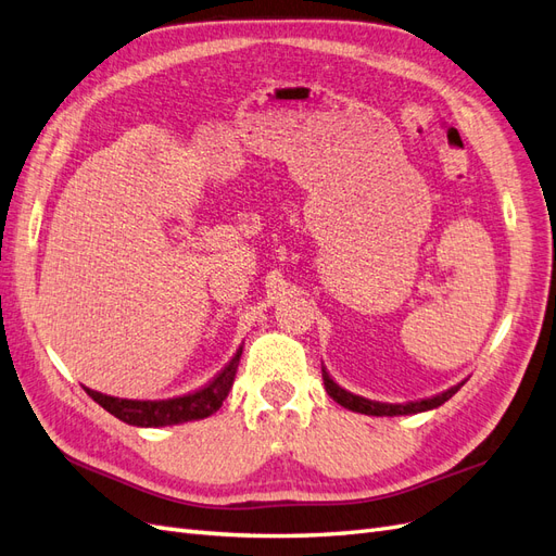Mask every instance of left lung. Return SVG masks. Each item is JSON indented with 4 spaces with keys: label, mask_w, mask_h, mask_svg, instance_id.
<instances>
[{
    "label": "left lung",
    "mask_w": 556,
    "mask_h": 556,
    "mask_svg": "<svg viewBox=\"0 0 556 556\" xmlns=\"http://www.w3.org/2000/svg\"><path fill=\"white\" fill-rule=\"evenodd\" d=\"M321 378H324V388L329 392V396H333V402H338L340 406H345L350 410H357V414H366V416H408V414H420V410H430L437 408L444 402H448L451 396L463 388L460 386H453L451 390L441 392L437 396H427V400L420 402H408V404H380V402H371V400H364V396L352 394L348 390H343L340 386L329 378V374L321 368Z\"/></svg>",
    "instance_id": "obj_1"
}]
</instances>
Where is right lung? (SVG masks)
Instances as JSON below:
<instances>
[{
  "mask_svg": "<svg viewBox=\"0 0 556 556\" xmlns=\"http://www.w3.org/2000/svg\"><path fill=\"white\" fill-rule=\"evenodd\" d=\"M239 357H241V348L237 350L230 364H227L223 371L208 382V386H204L202 390H197L192 394L174 396V400H156V402L119 400V396H108V394H101V392L89 390V388H84V390H87L91 400L101 404L108 414H112L115 418L129 422V425H138V427L178 425V422H188V420L206 418L211 414H216V410L223 406L227 392H230V388H232Z\"/></svg>",
  "mask_w": 556,
  "mask_h": 556,
  "instance_id": "add662e5",
  "label": "right lung"
}]
</instances>
